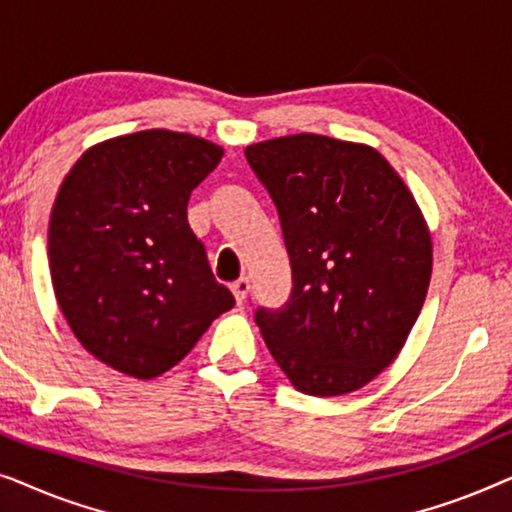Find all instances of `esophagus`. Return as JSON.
Listing matches in <instances>:
<instances>
[{
	"label": "esophagus",
	"mask_w": 512,
	"mask_h": 512,
	"mask_svg": "<svg viewBox=\"0 0 512 512\" xmlns=\"http://www.w3.org/2000/svg\"><path fill=\"white\" fill-rule=\"evenodd\" d=\"M230 289H233V296H235L237 303H244V300H247V296H249L251 284H249L247 277H240V279H237V282H233V286H230Z\"/></svg>",
	"instance_id": "34e87169"
}]
</instances>
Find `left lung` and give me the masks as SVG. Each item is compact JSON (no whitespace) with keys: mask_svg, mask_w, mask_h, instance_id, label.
<instances>
[{"mask_svg":"<svg viewBox=\"0 0 512 512\" xmlns=\"http://www.w3.org/2000/svg\"><path fill=\"white\" fill-rule=\"evenodd\" d=\"M268 188L293 289L256 324L293 387L361 389L396 359L431 282V235L415 198L373 146L291 135L244 149Z\"/></svg>","mask_w":512,"mask_h":512,"instance_id":"1","label":"left lung"}]
</instances>
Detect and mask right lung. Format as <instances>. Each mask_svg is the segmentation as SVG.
<instances>
[{"instance_id": "add662e5", "label": "right lung", "mask_w": 512, "mask_h": 512, "mask_svg": "<svg viewBox=\"0 0 512 512\" xmlns=\"http://www.w3.org/2000/svg\"><path fill=\"white\" fill-rule=\"evenodd\" d=\"M221 146L172 130L95 144L62 181L48 223L53 291L95 359L151 380L235 305L188 226L193 188Z\"/></svg>"}]
</instances>
